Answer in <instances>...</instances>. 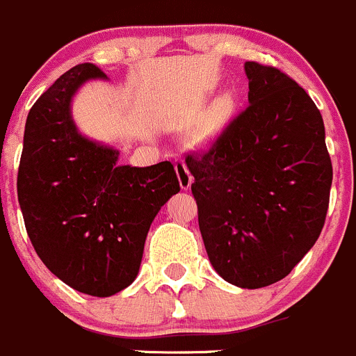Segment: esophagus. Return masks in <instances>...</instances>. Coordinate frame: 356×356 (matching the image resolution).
Listing matches in <instances>:
<instances>
[{"mask_svg":"<svg viewBox=\"0 0 356 356\" xmlns=\"http://www.w3.org/2000/svg\"><path fill=\"white\" fill-rule=\"evenodd\" d=\"M175 172H177L179 184H181V188L184 189V191H186V189L191 188V182H193V175H191V172H189L186 161H182V159H177V161H175Z\"/></svg>","mask_w":356,"mask_h":356,"instance_id":"1","label":"esophagus"}]
</instances>
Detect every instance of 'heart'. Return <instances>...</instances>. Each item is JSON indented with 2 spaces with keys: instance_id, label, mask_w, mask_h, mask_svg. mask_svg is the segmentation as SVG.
<instances>
[{
  "instance_id": "1",
  "label": "heart",
  "mask_w": 356,
  "mask_h": 356,
  "mask_svg": "<svg viewBox=\"0 0 356 356\" xmlns=\"http://www.w3.org/2000/svg\"><path fill=\"white\" fill-rule=\"evenodd\" d=\"M232 108H234V98L232 96H223V98H219V102L216 103V118H218V122L225 121V119L230 115Z\"/></svg>"
}]
</instances>
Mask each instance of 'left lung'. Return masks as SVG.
Here are the masks:
<instances>
[{"mask_svg": "<svg viewBox=\"0 0 356 356\" xmlns=\"http://www.w3.org/2000/svg\"><path fill=\"white\" fill-rule=\"evenodd\" d=\"M244 70L249 105L186 165L212 267L257 290L286 277L320 237L332 161L307 92L274 66L248 61Z\"/></svg>", "mask_w": 356, "mask_h": 356, "instance_id": "8db88e82", "label": "left lung"}]
</instances>
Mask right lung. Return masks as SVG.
<instances>
[{"instance_id": "right-lung-1", "label": "right lung", "mask_w": 356, "mask_h": 356, "mask_svg": "<svg viewBox=\"0 0 356 356\" xmlns=\"http://www.w3.org/2000/svg\"><path fill=\"white\" fill-rule=\"evenodd\" d=\"M92 79L107 75L82 63L36 99L26 121L17 195L45 267L73 290L111 297L135 281L152 219L181 188L170 161L118 165L119 151L79 133L70 105Z\"/></svg>"}]
</instances>
